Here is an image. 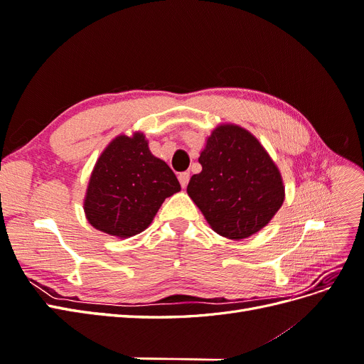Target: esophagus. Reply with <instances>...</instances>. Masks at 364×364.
Here are the masks:
<instances>
[{
    "instance_id": "1",
    "label": "esophagus",
    "mask_w": 364,
    "mask_h": 364,
    "mask_svg": "<svg viewBox=\"0 0 364 364\" xmlns=\"http://www.w3.org/2000/svg\"><path fill=\"white\" fill-rule=\"evenodd\" d=\"M179 182H181V185H182V188H185V186L188 185V182H190V173H186V171L181 173V174H179Z\"/></svg>"
}]
</instances>
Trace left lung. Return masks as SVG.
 <instances>
[{"label":"left lung","instance_id":"obj_1","mask_svg":"<svg viewBox=\"0 0 364 364\" xmlns=\"http://www.w3.org/2000/svg\"><path fill=\"white\" fill-rule=\"evenodd\" d=\"M199 162L202 171L191 176L186 193L218 235L247 238L282 206L285 186L278 165L245 127L218 124Z\"/></svg>","mask_w":364,"mask_h":364}]
</instances>
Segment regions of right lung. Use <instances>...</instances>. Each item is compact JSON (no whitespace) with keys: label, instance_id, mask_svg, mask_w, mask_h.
I'll return each instance as SVG.
<instances>
[{"label":"right lung","instance_id":"1","mask_svg":"<svg viewBox=\"0 0 364 364\" xmlns=\"http://www.w3.org/2000/svg\"><path fill=\"white\" fill-rule=\"evenodd\" d=\"M181 183L162 159L149 149L142 132L118 135L98 156L83 200L91 226L117 238L147 229L167 197Z\"/></svg>","mask_w":364,"mask_h":364}]
</instances>
